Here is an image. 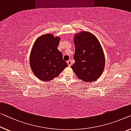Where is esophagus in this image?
I'll return each mask as SVG.
<instances>
[{
	"mask_svg": "<svg viewBox=\"0 0 131 131\" xmlns=\"http://www.w3.org/2000/svg\"><path fill=\"white\" fill-rule=\"evenodd\" d=\"M67 63H68V66H71V64H72L71 60H68V61H67Z\"/></svg>",
	"mask_w": 131,
	"mask_h": 131,
	"instance_id": "34e87169",
	"label": "esophagus"
}]
</instances>
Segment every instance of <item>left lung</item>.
<instances>
[{
	"instance_id": "8db88e82",
	"label": "left lung",
	"mask_w": 131,
	"mask_h": 131,
	"mask_svg": "<svg viewBox=\"0 0 131 131\" xmlns=\"http://www.w3.org/2000/svg\"><path fill=\"white\" fill-rule=\"evenodd\" d=\"M75 63L71 68L82 81L91 82L101 77L105 68V59L99 40L91 32L82 31L74 35Z\"/></svg>"
}]
</instances>
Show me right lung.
Instances as JSON below:
<instances>
[{
    "label": "right lung",
    "instance_id": "right-lung-1",
    "mask_svg": "<svg viewBox=\"0 0 131 131\" xmlns=\"http://www.w3.org/2000/svg\"><path fill=\"white\" fill-rule=\"evenodd\" d=\"M60 37L51 34L36 39L31 49L29 63L35 77L42 81H52L68 66L58 49Z\"/></svg>",
    "mask_w": 131,
    "mask_h": 131
}]
</instances>
